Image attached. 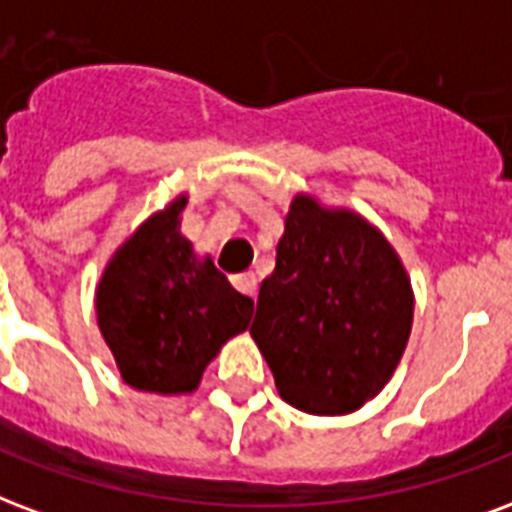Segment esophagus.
Returning <instances> with one entry per match:
<instances>
[{
  "label": "esophagus",
  "mask_w": 512,
  "mask_h": 512,
  "mask_svg": "<svg viewBox=\"0 0 512 512\" xmlns=\"http://www.w3.org/2000/svg\"><path fill=\"white\" fill-rule=\"evenodd\" d=\"M234 289L240 294H248V297H256V275L253 272H242V275H234L231 278Z\"/></svg>",
  "instance_id": "1"
}]
</instances>
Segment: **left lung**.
<instances>
[{"instance_id":"left-lung-1","label":"left lung","mask_w":512,"mask_h":512,"mask_svg":"<svg viewBox=\"0 0 512 512\" xmlns=\"http://www.w3.org/2000/svg\"><path fill=\"white\" fill-rule=\"evenodd\" d=\"M412 313V283L382 231L297 193L251 324L283 401L357 412L390 382Z\"/></svg>"}]
</instances>
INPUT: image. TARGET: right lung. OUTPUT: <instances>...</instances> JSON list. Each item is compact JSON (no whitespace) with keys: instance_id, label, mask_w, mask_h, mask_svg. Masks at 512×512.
<instances>
[{"instance_id":"right-lung-1","label":"right lung","mask_w":512,"mask_h":512,"mask_svg":"<svg viewBox=\"0 0 512 512\" xmlns=\"http://www.w3.org/2000/svg\"><path fill=\"white\" fill-rule=\"evenodd\" d=\"M179 196L138 226L103 270L95 311L122 379L158 395L193 393L220 346L248 330L253 300L179 234Z\"/></svg>"}]
</instances>
